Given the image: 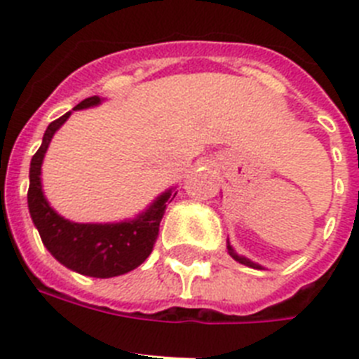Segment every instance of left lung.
I'll return each instance as SVG.
<instances>
[{
  "mask_svg": "<svg viewBox=\"0 0 359 359\" xmlns=\"http://www.w3.org/2000/svg\"><path fill=\"white\" fill-rule=\"evenodd\" d=\"M226 250H228V253H230V257H231V259H233V261L241 262V264H244V266H250V268H255V269H264V268H262L261 264H257V262L250 261V259H246V257L239 255V253H237L236 250H233V246H231V244H230V241H226Z\"/></svg>",
  "mask_w": 359,
  "mask_h": 359,
  "instance_id": "8db88e82",
  "label": "left lung"
}]
</instances>
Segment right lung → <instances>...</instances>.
Returning a JSON list of instances; mask_svg holds the SVG:
<instances>
[{
	"mask_svg": "<svg viewBox=\"0 0 359 359\" xmlns=\"http://www.w3.org/2000/svg\"><path fill=\"white\" fill-rule=\"evenodd\" d=\"M102 100L100 97L84 98L73 111L95 107L102 104ZM69 115L72 111L50 123L44 131L43 144L30 161V217L46 250L62 266L86 277H118L138 268L151 255L167 203L172 201L176 194H172L174 189H167L136 217L118 223H75L57 214L50 207L48 199L44 198L41 167L53 135L61 129Z\"/></svg>",
	"mask_w": 359,
	"mask_h": 359,
	"instance_id": "obj_1",
	"label": "right lung"
}]
</instances>
